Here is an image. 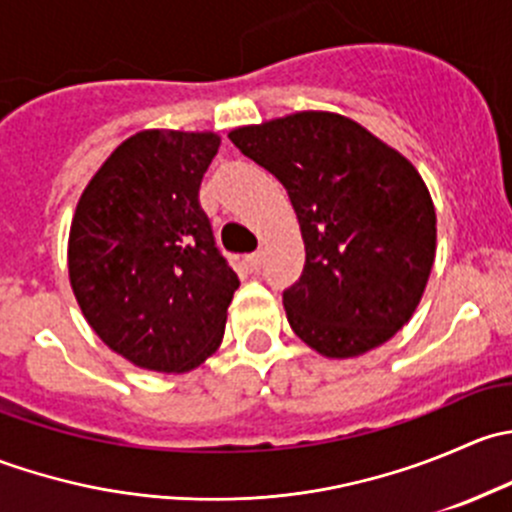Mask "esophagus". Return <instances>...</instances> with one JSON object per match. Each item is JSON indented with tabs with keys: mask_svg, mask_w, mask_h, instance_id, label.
I'll list each match as a JSON object with an SVG mask.
<instances>
[{
	"mask_svg": "<svg viewBox=\"0 0 512 512\" xmlns=\"http://www.w3.org/2000/svg\"><path fill=\"white\" fill-rule=\"evenodd\" d=\"M262 260H265V255H262L260 250H257V252H250V255L245 257V262H247V267H250V270H260V267H262Z\"/></svg>",
	"mask_w": 512,
	"mask_h": 512,
	"instance_id": "obj_1",
	"label": "esophagus"
}]
</instances>
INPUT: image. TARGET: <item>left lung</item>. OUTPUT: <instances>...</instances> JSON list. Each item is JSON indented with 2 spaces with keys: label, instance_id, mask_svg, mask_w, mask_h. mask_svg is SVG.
I'll return each mask as SVG.
<instances>
[{
  "label": "left lung",
  "instance_id": "8db88e82",
  "mask_svg": "<svg viewBox=\"0 0 512 512\" xmlns=\"http://www.w3.org/2000/svg\"><path fill=\"white\" fill-rule=\"evenodd\" d=\"M230 141L285 185L297 213L307 257L282 294L292 332L329 359L389 342L436 257V210L411 160L329 111L235 128Z\"/></svg>",
  "mask_w": 512,
  "mask_h": 512
}]
</instances>
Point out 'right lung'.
Listing matches in <instances>:
<instances>
[{"label":"right lung","instance_id":"1","mask_svg":"<svg viewBox=\"0 0 512 512\" xmlns=\"http://www.w3.org/2000/svg\"><path fill=\"white\" fill-rule=\"evenodd\" d=\"M213 131L126 138L81 193L69 280L101 342L141 369L183 374L220 347L240 280L215 247L200 183Z\"/></svg>","mask_w":512,"mask_h":512}]
</instances>
